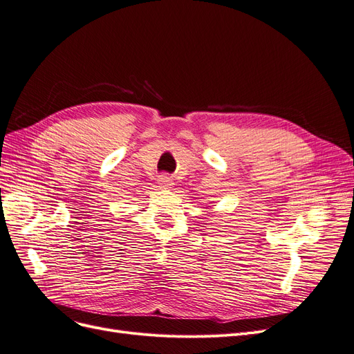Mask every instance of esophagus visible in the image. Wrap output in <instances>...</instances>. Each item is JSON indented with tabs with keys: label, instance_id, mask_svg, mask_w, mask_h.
Listing matches in <instances>:
<instances>
[{
	"label": "esophagus",
	"instance_id": "esophagus-1",
	"mask_svg": "<svg viewBox=\"0 0 354 354\" xmlns=\"http://www.w3.org/2000/svg\"><path fill=\"white\" fill-rule=\"evenodd\" d=\"M160 185L162 186V187H169V186H173V178L169 177V176H167V174H162V176H160Z\"/></svg>",
	"mask_w": 354,
	"mask_h": 354
}]
</instances>
